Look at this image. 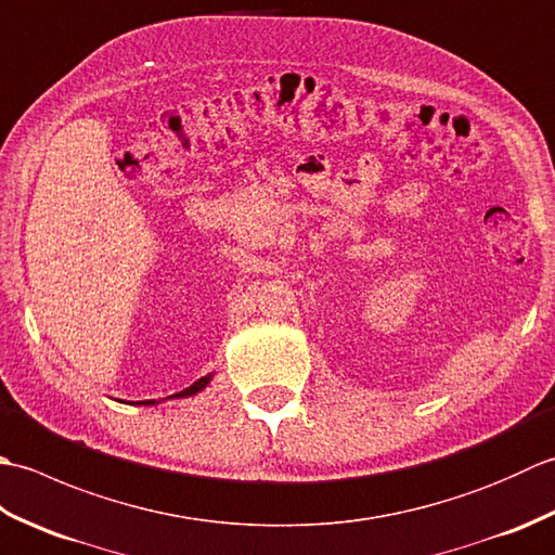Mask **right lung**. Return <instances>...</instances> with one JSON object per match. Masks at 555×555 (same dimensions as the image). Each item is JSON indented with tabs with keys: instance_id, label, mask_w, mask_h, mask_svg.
I'll return each instance as SVG.
<instances>
[{
	"instance_id": "add662e5",
	"label": "right lung",
	"mask_w": 555,
	"mask_h": 555,
	"mask_svg": "<svg viewBox=\"0 0 555 555\" xmlns=\"http://www.w3.org/2000/svg\"><path fill=\"white\" fill-rule=\"evenodd\" d=\"M209 379H211V376H203V379H197L193 386H188V388H183V391H179V393H173L176 398H185V396H195L197 391H203V388L209 384ZM152 403H155V400H143V403H140V405H152Z\"/></svg>"
}]
</instances>
